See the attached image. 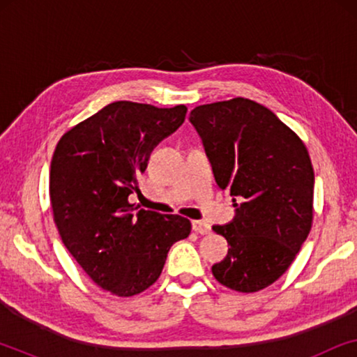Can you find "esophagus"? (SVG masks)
Returning <instances> with one entry per match:
<instances>
[{
	"label": "esophagus",
	"instance_id": "esophagus-1",
	"mask_svg": "<svg viewBox=\"0 0 357 357\" xmlns=\"http://www.w3.org/2000/svg\"><path fill=\"white\" fill-rule=\"evenodd\" d=\"M192 229L197 234H202V236H206V234L211 232V226L204 221H193L192 222Z\"/></svg>",
	"mask_w": 357,
	"mask_h": 357
}]
</instances>
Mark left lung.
Wrapping results in <instances>:
<instances>
[{
    "label": "left lung",
    "instance_id": "8db88e82",
    "mask_svg": "<svg viewBox=\"0 0 357 357\" xmlns=\"http://www.w3.org/2000/svg\"><path fill=\"white\" fill-rule=\"evenodd\" d=\"M190 121L236 206L232 222L213 227L231 245L213 276L237 292L265 289L284 275L312 229L309 151L271 110L243 97L195 107Z\"/></svg>",
    "mask_w": 357,
    "mask_h": 357
}]
</instances>
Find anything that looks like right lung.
I'll use <instances>...</instances> for the list:
<instances>
[{
    "mask_svg": "<svg viewBox=\"0 0 357 357\" xmlns=\"http://www.w3.org/2000/svg\"><path fill=\"white\" fill-rule=\"evenodd\" d=\"M187 107L119 100L73 126L50 165L53 221L68 252L102 289L131 297L153 286L192 224L130 204L149 154L183 123Z\"/></svg>",
    "mask_w": 357,
    "mask_h": 357,
    "instance_id": "add662e5",
    "label": "right lung"
}]
</instances>
